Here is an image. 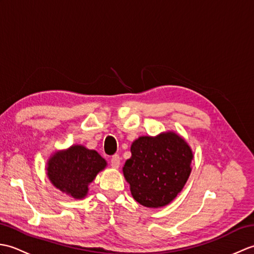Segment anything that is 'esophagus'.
Here are the masks:
<instances>
[{"instance_id":"obj_1","label":"esophagus","mask_w":254,"mask_h":254,"mask_svg":"<svg viewBox=\"0 0 254 254\" xmlns=\"http://www.w3.org/2000/svg\"><path fill=\"white\" fill-rule=\"evenodd\" d=\"M110 163H111L112 168L118 169L119 167H120V157H119V155H113Z\"/></svg>"}]
</instances>
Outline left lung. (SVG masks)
Listing matches in <instances>:
<instances>
[{
  "mask_svg": "<svg viewBox=\"0 0 254 254\" xmlns=\"http://www.w3.org/2000/svg\"><path fill=\"white\" fill-rule=\"evenodd\" d=\"M190 145L175 131L139 136L122 171L133 198L148 208L171 203L182 191L192 170Z\"/></svg>",
  "mask_w": 254,
  "mask_h": 254,
  "instance_id": "1",
  "label": "left lung"
}]
</instances>
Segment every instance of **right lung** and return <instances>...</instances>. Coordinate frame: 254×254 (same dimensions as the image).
<instances>
[{
    "mask_svg": "<svg viewBox=\"0 0 254 254\" xmlns=\"http://www.w3.org/2000/svg\"><path fill=\"white\" fill-rule=\"evenodd\" d=\"M107 167V161L94 149L75 144L52 153L47 160V177L53 187L75 199H83L88 186Z\"/></svg>",
    "mask_w": 254,
    "mask_h": 254,
    "instance_id": "obj_1",
    "label": "right lung"
}]
</instances>
